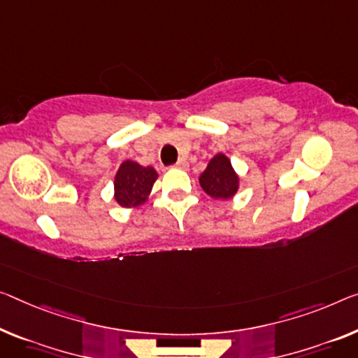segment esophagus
<instances>
[{"label":"esophagus","mask_w":358,"mask_h":358,"mask_svg":"<svg viewBox=\"0 0 358 358\" xmlns=\"http://www.w3.org/2000/svg\"><path fill=\"white\" fill-rule=\"evenodd\" d=\"M176 168H179V169H187L189 168V162L187 160H184V158H180V160L176 163Z\"/></svg>","instance_id":"1"}]
</instances>
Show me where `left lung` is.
Masks as SVG:
<instances>
[{
  "mask_svg": "<svg viewBox=\"0 0 358 358\" xmlns=\"http://www.w3.org/2000/svg\"><path fill=\"white\" fill-rule=\"evenodd\" d=\"M198 180L205 194L214 200H230L240 189V176L224 153H216L211 158Z\"/></svg>",
  "mask_w": 358,
  "mask_h": 358,
  "instance_id": "left-lung-1",
  "label": "left lung"
}]
</instances>
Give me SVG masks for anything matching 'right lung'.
<instances>
[{
  "label": "right lung",
  "instance_id": "add662e5",
  "mask_svg": "<svg viewBox=\"0 0 358 358\" xmlns=\"http://www.w3.org/2000/svg\"><path fill=\"white\" fill-rule=\"evenodd\" d=\"M158 178L153 166H142L137 162L124 160L113 180V198L122 208H137L148 200Z\"/></svg>",
  "mask_w": 358,
  "mask_h": 358
}]
</instances>
